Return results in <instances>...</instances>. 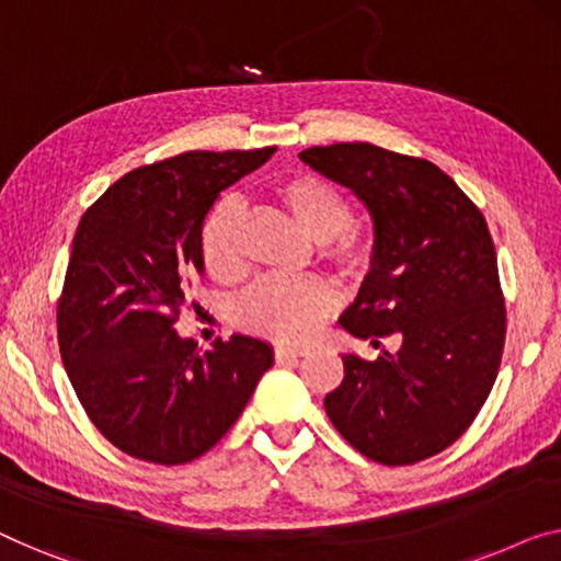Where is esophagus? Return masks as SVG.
Instances as JSON below:
<instances>
[{
  "label": "esophagus",
  "instance_id": "1",
  "mask_svg": "<svg viewBox=\"0 0 561 561\" xmlns=\"http://www.w3.org/2000/svg\"><path fill=\"white\" fill-rule=\"evenodd\" d=\"M307 353H309V347H305V345H277L274 347L277 360H287V357H302Z\"/></svg>",
  "mask_w": 561,
  "mask_h": 561
}]
</instances>
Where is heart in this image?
Instances as JSON below:
<instances>
[{"instance_id": "b5f03b06", "label": "heart", "mask_w": 561, "mask_h": 561, "mask_svg": "<svg viewBox=\"0 0 561 561\" xmlns=\"http://www.w3.org/2000/svg\"><path fill=\"white\" fill-rule=\"evenodd\" d=\"M279 204L309 239L320 241L322 254L342 266H357L365 256L360 233L347 229L353 211L342 191L317 173H299L282 181ZM241 204L221 198L201 227V256L211 277L231 282L244 272L241 256ZM334 287L322 277H264L237 299L233 314L241 328L274 340H305L334 307Z\"/></svg>"}]
</instances>
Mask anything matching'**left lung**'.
<instances>
[{"mask_svg": "<svg viewBox=\"0 0 561 561\" xmlns=\"http://www.w3.org/2000/svg\"><path fill=\"white\" fill-rule=\"evenodd\" d=\"M299 158L353 191L373 219L370 272L340 324L378 347L342 355L345 378L324 396L334 428L363 456L408 466L440 454L479 415L506 337L494 241L479 208L423 158L373 144L314 146Z\"/></svg>", "mask_w": 561, "mask_h": 561, "instance_id": "left-lung-1", "label": "left lung"}]
</instances>
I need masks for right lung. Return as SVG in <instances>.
<instances>
[{
    "mask_svg": "<svg viewBox=\"0 0 561 561\" xmlns=\"http://www.w3.org/2000/svg\"><path fill=\"white\" fill-rule=\"evenodd\" d=\"M262 150H191L125 173L88 208L57 305L60 355L95 428L140 461L204 456L237 423L274 363L270 342L233 334L198 353L175 332L204 274L214 201L270 161Z\"/></svg>",
    "mask_w": 561,
    "mask_h": 561,
    "instance_id": "obj_1",
    "label": "right lung"
}]
</instances>
